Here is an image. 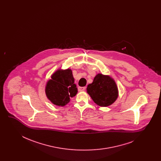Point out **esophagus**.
<instances>
[{
    "instance_id": "1",
    "label": "esophagus",
    "mask_w": 161,
    "mask_h": 161,
    "mask_svg": "<svg viewBox=\"0 0 161 161\" xmlns=\"http://www.w3.org/2000/svg\"><path fill=\"white\" fill-rule=\"evenodd\" d=\"M85 89H86V87H78V91H79L80 92L84 91Z\"/></svg>"
}]
</instances>
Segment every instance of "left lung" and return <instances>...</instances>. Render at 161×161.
Returning <instances> with one entry per match:
<instances>
[{"label":"left lung","mask_w":161,"mask_h":161,"mask_svg":"<svg viewBox=\"0 0 161 161\" xmlns=\"http://www.w3.org/2000/svg\"><path fill=\"white\" fill-rule=\"evenodd\" d=\"M86 91L94 103L100 107L112 105L119 96L118 88L114 79L100 73L94 77L91 84L87 85Z\"/></svg>","instance_id":"obj_1"}]
</instances>
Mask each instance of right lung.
<instances>
[{"label": "right lung", "mask_w": 161, "mask_h": 161, "mask_svg": "<svg viewBox=\"0 0 161 161\" xmlns=\"http://www.w3.org/2000/svg\"><path fill=\"white\" fill-rule=\"evenodd\" d=\"M51 77V79L46 82L45 86L46 97L54 105L63 107L78 92L72 71L70 68H60L56 70Z\"/></svg>", "instance_id": "obj_1"}]
</instances>
